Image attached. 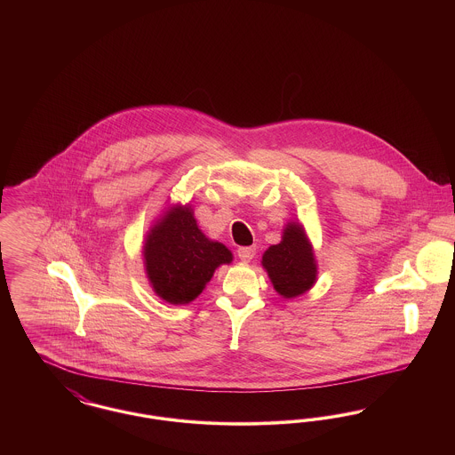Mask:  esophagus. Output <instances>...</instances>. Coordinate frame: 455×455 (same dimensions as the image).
Segmentation results:
<instances>
[{
  "instance_id": "1",
  "label": "esophagus",
  "mask_w": 455,
  "mask_h": 455,
  "mask_svg": "<svg viewBox=\"0 0 455 455\" xmlns=\"http://www.w3.org/2000/svg\"><path fill=\"white\" fill-rule=\"evenodd\" d=\"M238 259L242 262H251L256 256V247H240L237 251Z\"/></svg>"
}]
</instances>
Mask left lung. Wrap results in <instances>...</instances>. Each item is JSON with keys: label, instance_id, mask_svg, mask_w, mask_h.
I'll use <instances>...</instances> for the list:
<instances>
[{"label": "left lung", "instance_id": "left-lung-1", "mask_svg": "<svg viewBox=\"0 0 455 455\" xmlns=\"http://www.w3.org/2000/svg\"><path fill=\"white\" fill-rule=\"evenodd\" d=\"M273 288L283 299H295L317 282V260L300 221H288L282 242L269 245L260 260Z\"/></svg>", "mask_w": 455, "mask_h": 455}]
</instances>
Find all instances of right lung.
Instances as JSON below:
<instances>
[{
  "instance_id": "add662e5",
  "label": "right lung",
  "mask_w": 455,
  "mask_h": 455,
  "mask_svg": "<svg viewBox=\"0 0 455 455\" xmlns=\"http://www.w3.org/2000/svg\"><path fill=\"white\" fill-rule=\"evenodd\" d=\"M145 273L156 297L172 305L196 300L221 264L234 254L197 227L193 206L169 204L143 242Z\"/></svg>"
}]
</instances>
